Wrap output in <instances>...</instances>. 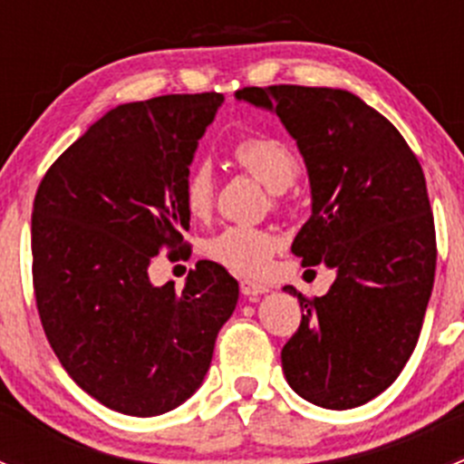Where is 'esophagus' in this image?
Segmentation results:
<instances>
[{
    "mask_svg": "<svg viewBox=\"0 0 464 464\" xmlns=\"http://www.w3.org/2000/svg\"><path fill=\"white\" fill-rule=\"evenodd\" d=\"M240 292L245 294V296H258V294L269 292V289H266L265 285L251 283V280H242V283H240Z\"/></svg>",
    "mask_w": 464,
    "mask_h": 464,
    "instance_id": "esophagus-1",
    "label": "esophagus"
}]
</instances>
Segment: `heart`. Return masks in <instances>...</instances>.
Segmentation results:
<instances>
[{"label":"heart","mask_w":464,"mask_h":464,"mask_svg":"<svg viewBox=\"0 0 464 464\" xmlns=\"http://www.w3.org/2000/svg\"><path fill=\"white\" fill-rule=\"evenodd\" d=\"M237 166L249 170L274 195L283 193L296 181L298 159L287 143L265 134H245L231 148ZM215 199V175L206 161H195L186 168L181 179V202L193 218L208 215ZM280 237L274 231L246 224H231L219 228L206 240L204 254L215 265L246 278H260L269 269L278 251Z\"/></svg>","instance_id":"1"}]
</instances>
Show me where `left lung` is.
<instances>
[{"instance_id": "8db88e82", "label": "left lung", "mask_w": 464, "mask_h": 464, "mask_svg": "<svg viewBox=\"0 0 464 464\" xmlns=\"http://www.w3.org/2000/svg\"><path fill=\"white\" fill-rule=\"evenodd\" d=\"M296 139L312 215L294 237L303 265L336 278L305 298L280 359L287 383L323 409H354L386 391L422 330L435 276V227L422 166L395 125L345 89L245 87Z\"/></svg>"}]
</instances>
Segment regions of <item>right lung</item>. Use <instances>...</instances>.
Returning <instances> with one entry per match:
<instances>
[{"label":"right lung","mask_w":464,"mask_h":464,"mask_svg":"<svg viewBox=\"0 0 464 464\" xmlns=\"http://www.w3.org/2000/svg\"><path fill=\"white\" fill-rule=\"evenodd\" d=\"M224 102L170 93L107 111L69 145L35 193L33 289L69 377L107 409L152 418L202 386L237 280L199 260L181 292L154 287L150 260L188 249L181 179Z\"/></svg>","instance_id":"obj_1"}]
</instances>
